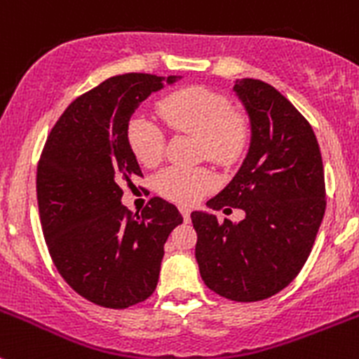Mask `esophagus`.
<instances>
[{
  "instance_id": "obj_1",
  "label": "esophagus",
  "mask_w": 359,
  "mask_h": 359,
  "mask_svg": "<svg viewBox=\"0 0 359 359\" xmlns=\"http://www.w3.org/2000/svg\"><path fill=\"white\" fill-rule=\"evenodd\" d=\"M180 214H182L184 221L189 222L191 221V210L187 207H180Z\"/></svg>"
}]
</instances>
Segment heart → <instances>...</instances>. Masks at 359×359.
Wrapping results in <instances>:
<instances>
[{
  "label": "heart",
  "mask_w": 359,
  "mask_h": 359,
  "mask_svg": "<svg viewBox=\"0 0 359 359\" xmlns=\"http://www.w3.org/2000/svg\"><path fill=\"white\" fill-rule=\"evenodd\" d=\"M159 114L170 130L201 140V156L221 166H231L243 156L249 142L245 119L235 112L224 95L203 86H191L159 102ZM126 138L135 158L145 166L161 161L165 133L145 116H133ZM156 189L175 203L191 205L214 187V177L205 168L168 166L156 175Z\"/></svg>",
  "instance_id": "1"
}]
</instances>
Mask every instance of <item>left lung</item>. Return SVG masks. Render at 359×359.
<instances>
[{"mask_svg":"<svg viewBox=\"0 0 359 359\" xmlns=\"http://www.w3.org/2000/svg\"><path fill=\"white\" fill-rule=\"evenodd\" d=\"M250 119V147L231 182L207 201L214 210L242 208L236 224L193 212L200 276L233 302H259L300 273L326 208L325 168L309 121L276 87L236 80Z\"/></svg>","mask_w":359,"mask_h":359,"instance_id":"8db88e82","label":"left lung"}]
</instances>
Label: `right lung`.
I'll return each instance as SVG.
<instances>
[{"label": "right lung", "mask_w": 359, "mask_h": 359, "mask_svg": "<svg viewBox=\"0 0 359 359\" xmlns=\"http://www.w3.org/2000/svg\"><path fill=\"white\" fill-rule=\"evenodd\" d=\"M175 76H166V83ZM163 76L124 73L72 102L47 137L36 170L40 222L57 272L73 291L107 309L147 300L158 286L165 242L182 215L154 196L142 214L123 187L142 177L126 138L130 117Z\"/></svg>", "instance_id": "right-lung-1"}]
</instances>
